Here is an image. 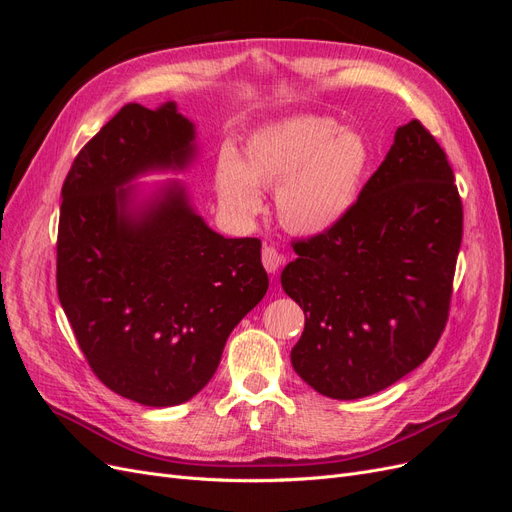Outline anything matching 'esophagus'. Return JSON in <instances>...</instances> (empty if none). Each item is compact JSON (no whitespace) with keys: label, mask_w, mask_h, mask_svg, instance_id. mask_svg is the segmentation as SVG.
<instances>
[{"label":"esophagus","mask_w":512,"mask_h":512,"mask_svg":"<svg viewBox=\"0 0 512 512\" xmlns=\"http://www.w3.org/2000/svg\"><path fill=\"white\" fill-rule=\"evenodd\" d=\"M284 265V256L275 250V247L267 245L262 247V267H265L269 273H275Z\"/></svg>","instance_id":"obj_1"}]
</instances>
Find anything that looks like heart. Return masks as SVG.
I'll list each match as a JSON object with an SVG mask.
<instances>
[{
	"label": "heart",
	"mask_w": 512,
	"mask_h": 512,
	"mask_svg": "<svg viewBox=\"0 0 512 512\" xmlns=\"http://www.w3.org/2000/svg\"><path fill=\"white\" fill-rule=\"evenodd\" d=\"M369 164L371 145L361 130L327 115H292L247 136L243 158L222 149L213 185L235 220L254 218L260 188H275L280 224L299 237H320L352 213Z\"/></svg>",
	"instance_id": "heart-1"
}]
</instances>
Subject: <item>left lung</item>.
Wrapping results in <instances>:
<instances>
[{"label":"left lung","mask_w":512,"mask_h":512,"mask_svg":"<svg viewBox=\"0 0 512 512\" xmlns=\"http://www.w3.org/2000/svg\"><path fill=\"white\" fill-rule=\"evenodd\" d=\"M446 153L421 123L397 128L348 218L294 245L282 288L305 314L290 352L320 395L361 399L410 374L444 331L463 211Z\"/></svg>","instance_id":"1"}]
</instances>
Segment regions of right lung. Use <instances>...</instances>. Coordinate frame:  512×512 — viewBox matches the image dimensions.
<instances>
[{"mask_svg": "<svg viewBox=\"0 0 512 512\" xmlns=\"http://www.w3.org/2000/svg\"><path fill=\"white\" fill-rule=\"evenodd\" d=\"M177 102H130L76 156L61 188L57 294L94 374L151 408L203 391L226 339L269 288L260 239H228L181 179L198 160Z\"/></svg>", "mask_w": 512, "mask_h": 512, "instance_id": "obj_1", "label": "right lung"}]
</instances>
